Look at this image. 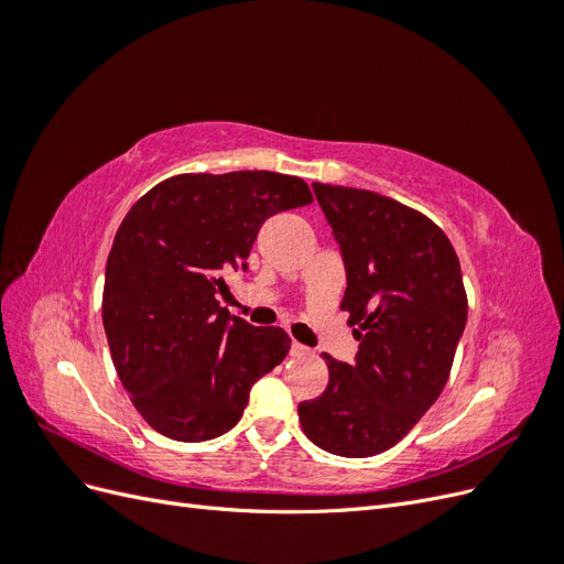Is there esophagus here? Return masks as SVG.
Instances as JSON below:
<instances>
[{"instance_id": "esophagus-1", "label": "esophagus", "mask_w": 564, "mask_h": 564, "mask_svg": "<svg viewBox=\"0 0 564 564\" xmlns=\"http://www.w3.org/2000/svg\"><path fill=\"white\" fill-rule=\"evenodd\" d=\"M292 355H296V357H301V355H311V348H305V346H301V344H292Z\"/></svg>"}]
</instances>
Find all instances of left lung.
Instances as JSON below:
<instances>
[{
	"label": "left lung",
	"mask_w": 564,
	"mask_h": 564,
	"mask_svg": "<svg viewBox=\"0 0 564 564\" xmlns=\"http://www.w3.org/2000/svg\"><path fill=\"white\" fill-rule=\"evenodd\" d=\"M313 191L344 259L340 311L360 348L352 365L322 352L329 383L299 404V421L319 449L365 458L398 445L445 388L468 319L464 278L431 218L357 187Z\"/></svg>",
	"instance_id": "8db88e82"
}]
</instances>
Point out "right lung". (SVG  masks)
Instances as JSON below:
<instances>
[{
	"label": "right lung",
	"mask_w": 564,
	"mask_h": 564,
	"mask_svg": "<svg viewBox=\"0 0 564 564\" xmlns=\"http://www.w3.org/2000/svg\"><path fill=\"white\" fill-rule=\"evenodd\" d=\"M301 178L272 172L183 174L158 183L119 226L106 265L104 327L141 416L178 442L235 429L249 390L292 340L220 308L226 275L249 268L261 226L311 204Z\"/></svg>",
	"instance_id": "right-lung-1"
}]
</instances>
